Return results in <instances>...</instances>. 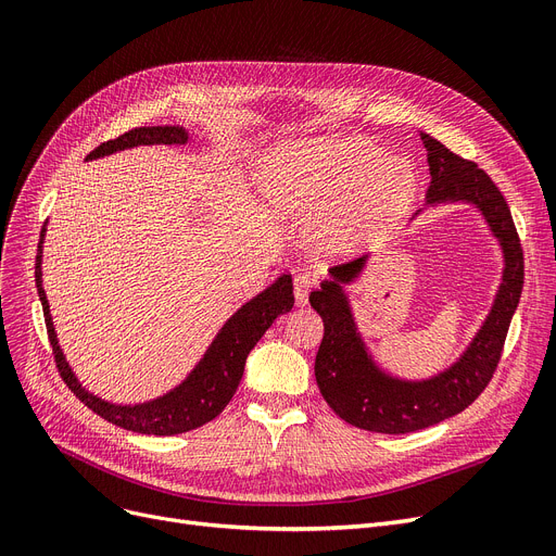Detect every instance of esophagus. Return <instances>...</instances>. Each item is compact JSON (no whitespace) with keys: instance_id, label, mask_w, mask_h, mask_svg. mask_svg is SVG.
<instances>
[{"instance_id":"1","label":"esophagus","mask_w":556,"mask_h":556,"mask_svg":"<svg viewBox=\"0 0 556 556\" xmlns=\"http://www.w3.org/2000/svg\"><path fill=\"white\" fill-rule=\"evenodd\" d=\"M314 282L316 278L307 271H301L294 276V296H296V305H305L307 303V296L314 289Z\"/></svg>"}]
</instances>
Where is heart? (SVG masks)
<instances>
[{
  "label": "heart",
  "instance_id": "1",
  "mask_svg": "<svg viewBox=\"0 0 556 556\" xmlns=\"http://www.w3.org/2000/svg\"><path fill=\"white\" fill-rule=\"evenodd\" d=\"M359 138L316 140L276 153L267 169V192L278 207L316 210L330 205L321 224L326 247H351L366 230L403 213L416 190L414 167L403 157Z\"/></svg>",
  "mask_w": 556,
  "mask_h": 556
}]
</instances>
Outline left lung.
<instances>
[{
    "label": "left lung",
    "instance_id": "obj_1",
    "mask_svg": "<svg viewBox=\"0 0 556 556\" xmlns=\"http://www.w3.org/2000/svg\"><path fill=\"white\" fill-rule=\"evenodd\" d=\"M428 149L430 190L428 203L466 201L475 203L505 253V274L484 326L475 334L466 353L443 374L407 382L382 374L368 357L355 328L351 305L341 285L351 282L364 267V260H351L330 269L319 292L309 294V305L321 314L324 339L314 362L319 391L332 412L351 426L382 434H407L430 428L464 412L491 382L511 316L518 307L525 257L511 210L484 169L453 153L428 134H420Z\"/></svg>",
    "mask_w": 556,
    "mask_h": 556
}]
</instances>
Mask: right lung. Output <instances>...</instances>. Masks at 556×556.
<instances>
[{
  "instance_id": "add662e5",
  "label": "right lung",
  "mask_w": 556,
  "mask_h": 556,
  "mask_svg": "<svg viewBox=\"0 0 556 556\" xmlns=\"http://www.w3.org/2000/svg\"><path fill=\"white\" fill-rule=\"evenodd\" d=\"M185 142H188V134H185V128L180 126H140V128L128 130V134L115 140L101 142L94 151L88 153L86 161H92V157L109 155L122 149L138 147V144L172 147V144H185ZM40 244H42V235H40ZM40 251L42 247H38V255H36V287L42 303V312H45L51 353H54V362L59 366L63 382L70 387V391L76 395V399L86 407H90L94 414L113 422V426H119L130 432H140V434L169 437V434L190 432L205 426V422L213 420L215 416H219L224 407L230 403L237 384H240L244 376V364L251 349L280 314L294 307L292 276L285 274L271 287L264 289L262 294L251 299L247 305H242L230 316L226 326L222 328V332L217 334V339L213 341V346L207 349L199 366L182 384L165 393L163 399L144 403V405H134V407L111 405V403H103L101 399H97V395L88 393L81 384H78L72 368L63 357V351L56 341L54 324H51L49 303L42 289Z\"/></svg>"
}]
</instances>
